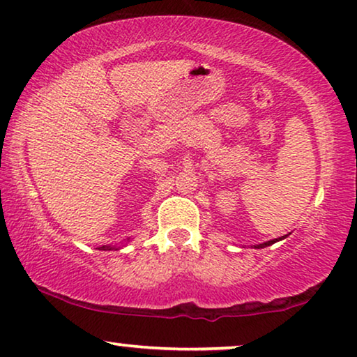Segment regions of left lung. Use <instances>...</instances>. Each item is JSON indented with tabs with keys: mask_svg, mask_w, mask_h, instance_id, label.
Wrapping results in <instances>:
<instances>
[{
	"mask_svg": "<svg viewBox=\"0 0 357 357\" xmlns=\"http://www.w3.org/2000/svg\"><path fill=\"white\" fill-rule=\"evenodd\" d=\"M280 239H283V238H278V239H273V241H267V243H264V244H259V245H255V249H262V248H267V245H272L273 243H277V241H280Z\"/></svg>",
	"mask_w": 357,
	"mask_h": 357,
	"instance_id": "obj_1",
	"label": "left lung"
}]
</instances>
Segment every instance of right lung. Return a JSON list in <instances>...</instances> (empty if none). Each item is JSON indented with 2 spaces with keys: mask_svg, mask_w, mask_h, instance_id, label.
I'll list each match as a JSON object with an SVG mask.
<instances>
[{
  "mask_svg": "<svg viewBox=\"0 0 357 357\" xmlns=\"http://www.w3.org/2000/svg\"><path fill=\"white\" fill-rule=\"evenodd\" d=\"M112 249H114V248H112V245H103L102 248V250H112Z\"/></svg>",
  "mask_w": 357,
  "mask_h": 357,
  "instance_id": "obj_1",
  "label": "right lung"
}]
</instances>
